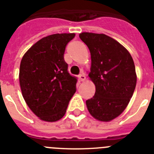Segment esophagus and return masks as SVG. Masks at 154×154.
Here are the masks:
<instances>
[{
    "mask_svg": "<svg viewBox=\"0 0 154 154\" xmlns=\"http://www.w3.org/2000/svg\"><path fill=\"white\" fill-rule=\"evenodd\" d=\"M79 80L81 82H83L84 80L85 79V75H84V73H82V74H80L79 75Z\"/></svg>",
    "mask_w": 154,
    "mask_h": 154,
    "instance_id": "34e87169",
    "label": "esophagus"
}]
</instances>
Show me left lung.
I'll return each mask as SVG.
<instances>
[{"instance_id": "8db88e82", "label": "left lung", "mask_w": 154, "mask_h": 154, "mask_svg": "<svg viewBox=\"0 0 154 154\" xmlns=\"http://www.w3.org/2000/svg\"><path fill=\"white\" fill-rule=\"evenodd\" d=\"M79 38L90 51L89 76L96 85L94 96L86 100L87 108L98 120H112L124 111L135 90L133 58L122 45L104 34L83 32Z\"/></svg>"}]
</instances>
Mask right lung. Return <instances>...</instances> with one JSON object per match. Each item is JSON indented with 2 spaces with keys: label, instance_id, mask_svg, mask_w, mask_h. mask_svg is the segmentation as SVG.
Returning <instances> with one entry per match:
<instances>
[{
  "label": "right lung",
  "instance_id": "obj_1",
  "mask_svg": "<svg viewBox=\"0 0 154 154\" xmlns=\"http://www.w3.org/2000/svg\"><path fill=\"white\" fill-rule=\"evenodd\" d=\"M75 34H55L36 42L21 59L19 81L24 100L38 117L55 122L63 117L76 91L77 78L71 75L64 59Z\"/></svg>",
  "mask_w": 154,
  "mask_h": 154
}]
</instances>
